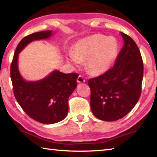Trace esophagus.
I'll return each mask as SVG.
<instances>
[{
	"label": "esophagus",
	"mask_w": 157,
	"mask_h": 157,
	"mask_svg": "<svg viewBox=\"0 0 157 157\" xmlns=\"http://www.w3.org/2000/svg\"><path fill=\"white\" fill-rule=\"evenodd\" d=\"M77 82H78V83H83V82H85V79L83 78V76L82 75H79L78 79H77Z\"/></svg>",
	"instance_id": "obj_1"
}]
</instances>
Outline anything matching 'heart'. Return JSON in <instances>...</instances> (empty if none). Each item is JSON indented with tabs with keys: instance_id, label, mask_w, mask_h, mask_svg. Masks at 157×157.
Wrapping results in <instances>:
<instances>
[{
	"instance_id": "b5f03b06",
	"label": "heart",
	"mask_w": 157,
	"mask_h": 157,
	"mask_svg": "<svg viewBox=\"0 0 157 157\" xmlns=\"http://www.w3.org/2000/svg\"><path fill=\"white\" fill-rule=\"evenodd\" d=\"M118 50V41L114 36L94 34L77 41L72 52L66 54V59L75 65L86 60L85 66L90 73L102 75L115 62Z\"/></svg>"
}]
</instances>
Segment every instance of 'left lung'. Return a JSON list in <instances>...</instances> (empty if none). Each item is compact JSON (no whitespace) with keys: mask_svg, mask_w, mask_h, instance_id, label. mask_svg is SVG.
<instances>
[{"mask_svg":"<svg viewBox=\"0 0 157 157\" xmlns=\"http://www.w3.org/2000/svg\"><path fill=\"white\" fill-rule=\"evenodd\" d=\"M121 34L124 45L113 67L88 82L91 111L101 121H115L123 118L134 107L141 93V55L131 37Z\"/></svg>","mask_w":157,"mask_h":157,"instance_id":"obj_1","label":"left lung"}]
</instances>
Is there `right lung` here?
Here are the masks:
<instances>
[{
  "label": "right lung",
  "instance_id": "right-lung-1",
  "mask_svg": "<svg viewBox=\"0 0 157 157\" xmlns=\"http://www.w3.org/2000/svg\"><path fill=\"white\" fill-rule=\"evenodd\" d=\"M52 35V30H46L24 37L15 50L10 69L14 96L18 103L30 118L43 124L57 123L66 118L68 98L76 88L78 75L54 70L39 80L27 81L18 70V55L31 42L48 39Z\"/></svg>",
  "mask_w": 157,
  "mask_h": 157
}]
</instances>
